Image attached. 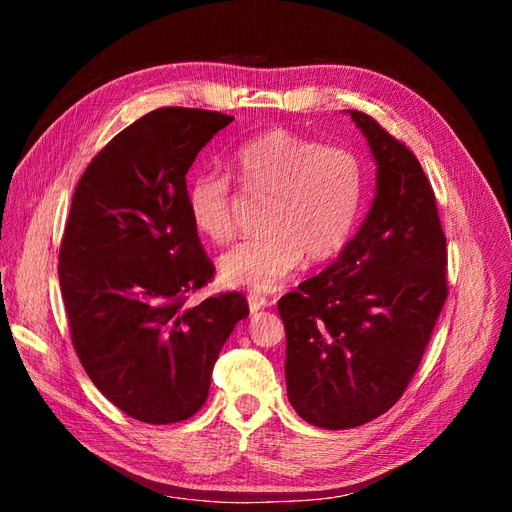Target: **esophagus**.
I'll return each mask as SVG.
<instances>
[{"label":"esophagus","mask_w":512,"mask_h":512,"mask_svg":"<svg viewBox=\"0 0 512 512\" xmlns=\"http://www.w3.org/2000/svg\"><path fill=\"white\" fill-rule=\"evenodd\" d=\"M247 303H250V312H258V309H265L267 305H271L265 294H260V292L247 294Z\"/></svg>","instance_id":"esophagus-1"}]
</instances>
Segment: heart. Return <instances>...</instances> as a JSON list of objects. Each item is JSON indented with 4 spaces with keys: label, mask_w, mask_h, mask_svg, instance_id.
Returning a JSON list of instances; mask_svg holds the SVG:
<instances>
[{
    "label": "heart",
    "mask_w": 512,
    "mask_h": 512,
    "mask_svg": "<svg viewBox=\"0 0 512 512\" xmlns=\"http://www.w3.org/2000/svg\"><path fill=\"white\" fill-rule=\"evenodd\" d=\"M245 192L267 200L260 230L220 258L230 286L273 290L303 260L329 262L346 250L365 200V166L348 147L324 145L286 128L258 134L230 160ZM232 181L218 173L196 175L188 188L194 228L215 243L235 237Z\"/></svg>",
    "instance_id": "b5f03b06"
}]
</instances>
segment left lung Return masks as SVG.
I'll list each match as a JSON object with an SVG mask.
<instances>
[{"label":"left lung","mask_w":512,"mask_h":512,"mask_svg":"<svg viewBox=\"0 0 512 512\" xmlns=\"http://www.w3.org/2000/svg\"><path fill=\"white\" fill-rule=\"evenodd\" d=\"M350 115L378 164L374 205L342 256L277 303L288 399L322 429L397 404L448 297L446 235L421 162L374 117Z\"/></svg>","instance_id":"obj_1"}]
</instances>
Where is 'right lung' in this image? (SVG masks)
Wrapping results in <instances>:
<instances>
[{
	"mask_svg": "<svg viewBox=\"0 0 512 512\" xmlns=\"http://www.w3.org/2000/svg\"><path fill=\"white\" fill-rule=\"evenodd\" d=\"M235 119L164 106L108 141L76 185L59 245V286L76 356L98 391L141 423L188 421L250 314L241 292L198 305L215 275L188 213L198 151Z\"/></svg>",
	"mask_w": 512,
	"mask_h": 512,
	"instance_id": "right-lung-1",
	"label": "right lung"
}]
</instances>
